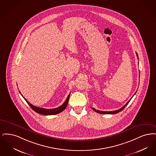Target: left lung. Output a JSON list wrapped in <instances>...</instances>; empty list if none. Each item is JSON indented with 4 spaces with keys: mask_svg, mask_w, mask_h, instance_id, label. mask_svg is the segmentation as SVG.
I'll use <instances>...</instances> for the list:
<instances>
[{
    "mask_svg": "<svg viewBox=\"0 0 156 156\" xmlns=\"http://www.w3.org/2000/svg\"><path fill=\"white\" fill-rule=\"evenodd\" d=\"M136 53L137 57V58H138V55L137 54V52H136ZM138 59H139V58H138ZM138 64H139V63H138ZM136 93H135V94ZM135 94H134V95H135ZM132 98H130V100L132 99ZM130 100L127 102V103H126L124 106H123L121 108L119 109L118 110H115V111H102L97 110V109H95L94 108H92V109H93L95 112H97V113H99V114H117V113H118V112L122 111V110L125 108V107L128 104V103H129L130 101Z\"/></svg>",
    "mask_w": 156,
    "mask_h": 156,
    "instance_id": "1",
    "label": "left lung"
}]
</instances>
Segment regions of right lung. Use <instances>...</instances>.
<instances>
[{
    "instance_id": "right-lung-1",
    "label": "right lung",
    "mask_w": 156,
    "mask_h": 156,
    "mask_svg": "<svg viewBox=\"0 0 156 156\" xmlns=\"http://www.w3.org/2000/svg\"><path fill=\"white\" fill-rule=\"evenodd\" d=\"M20 93L21 94L20 92ZM21 95H22V94H21ZM23 96V95H22ZM69 97H70V94H69L66 100V101L64 102V103L58 108H56L53 109H45L43 108H40V107H35L33 105L31 104L29 102L27 101V100L24 98V100L26 101L27 103L28 104V105L30 106V107L31 108L33 109L34 110V111H35L36 112L40 114H42V115H55V114H59L61 112H62L66 108L67 105H68V101H69Z\"/></svg>"
}]
</instances>
